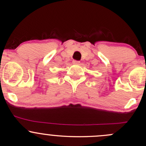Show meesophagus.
<instances>
[{
  "label": "esophagus",
  "instance_id": "34e87169",
  "mask_svg": "<svg viewBox=\"0 0 146 146\" xmlns=\"http://www.w3.org/2000/svg\"><path fill=\"white\" fill-rule=\"evenodd\" d=\"M73 63L74 65H79V63H80V61L74 60V61H73Z\"/></svg>",
  "mask_w": 146,
  "mask_h": 146
}]
</instances>
